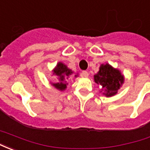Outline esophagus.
I'll return each instance as SVG.
<instances>
[{"label": "esophagus", "mask_w": 150, "mask_h": 150, "mask_svg": "<svg viewBox=\"0 0 150 150\" xmlns=\"http://www.w3.org/2000/svg\"><path fill=\"white\" fill-rule=\"evenodd\" d=\"M81 75L83 76V77H85V78H87V77H88L89 74H88V71H82Z\"/></svg>", "instance_id": "obj_1"}]
</instances>
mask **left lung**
<instances>
[{
    "mask_svg": "<svg viewBox=\"0 0 150 150\" xmlns=\"http://www.w3.org/2000/svg\"><path fill=\"white\" fill-rule=\"evenodd\" d=\"M94 80L101 86L102 94L106 97H112L125 83V76L119 69L114 68L108 63L101 64L97 74L94 75Z\"/></svg>",
    "mask_w": 150,
    "mask_h": 150,
    "instance_id": "obj_1",
    "label": "left lung"
}]
</instances>
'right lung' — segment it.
Wrapping results in <instances>:
<instances>
[{
  "instance_id": "obj_1",
  "label": "right lung",
  "mask_w": 150,
  "mask_h": 150,
  "mask_svg": "<svg viewBox=\"0 0 150 150\" xmlns=\"http://www.w3.org/2000/svg\"><path fill=\"white\" fill-rule=\"evenodd\" d=\"M74 74V71H72L71 70L67 67V66L65 65L63 62H59L57 63V65L52 70V75H55L57 79H58V82L56 83H50V84L52 85L53 87L56 88L57 90L60 91H65L67 89V79L68 78ZM79 74L75 75V77H78Z\"/></svg>"
}]
</instances>
